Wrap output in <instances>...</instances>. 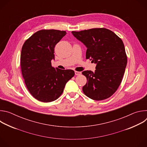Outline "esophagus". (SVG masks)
<instances>
[{
    "instance_id": "obj_1",
    "label": "esophagus",
    "mask_w": 147,
    "mask_h": 147,
    "mask_svg": "<svg viewBox=\"0 0 147 147\" xmlns=\"http://www.w3.org/2000/svg\"><path fill=\"white\" fill-rule=\"evenodd\" d=\"M74 73H75V74H76V76L80 75V74H81V72H80V71H74Z\"/></svg>"
}]
</instances>
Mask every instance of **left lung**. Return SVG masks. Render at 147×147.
<instances>
[{
  "label": "left lung",
  "instance_id": "left-lung-1",
  "mask_svg": "<svg viewBox=\"0 0 147 147\" xmlns=\"http://www.w3.org/2000/svg\"><path fill=\"white\" fill-rule=\"evenodd\" d=\"M71 33L87 48L86 59L96 64L95 71L82 72L87 78L83 92L95 100L111 97L119 88L127 65L122 40L112 31L103 28Z\"/></svg>",
  "mask_w": 147,
  "mask_h": 147
}]
</instances>
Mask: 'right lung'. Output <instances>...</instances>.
<instances>
[{
	"label": "right lung",
	"mask_w": 147,
	"mask_h": 147,
	"mask_svg": "<svg viewBox=\"0 0 147 147\" xmlns=\"http://www.w3.org/2000/svg\"><path fill=\"white\" fill-rule=\"evenodd\" d=\"M66 32L42 30L34 33L24 42L20 63L23 77L31 94L37 100L50 102L63 92L67 82L74 76L72 70L53 67L54 48Z\"/></svg>",
	"instance_id": "obj_1"
}]
</instances>
